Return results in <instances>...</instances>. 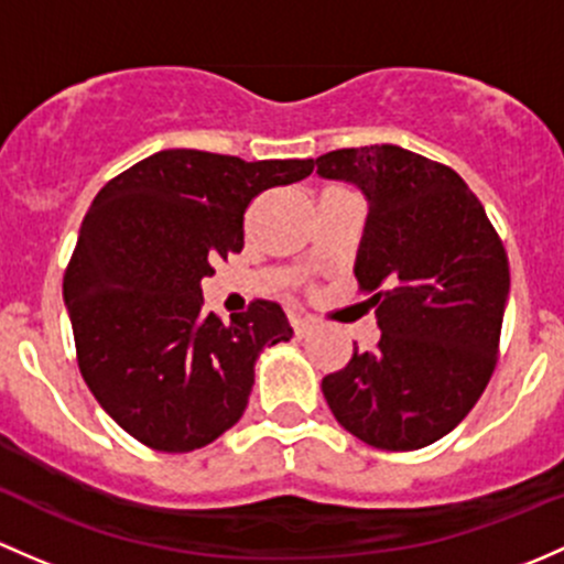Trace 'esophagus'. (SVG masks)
<instances>
[{
	"label": "esophagus",
	"instance_id": "1",
	"mask_svg": "<svg viewBox=\"0 0 564 564\" xmlns=\"http://www.w3.org/2000/svg\"><path fill=\"white\" fill-rule=\"evenodd\" d=\"M292 327L300 337H305L307 332L316 327V322H313V318H305V316H292Z\"/></svg>",
	"mask_w": 564,
	"mask_h": 564
}]
</instances>
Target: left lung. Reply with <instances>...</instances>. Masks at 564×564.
I'll return each mask as SVG.
<instances>
[{"label": "left lung", "mask_w": 564, "mask_h": 564, "mask_svg": "<svg viewBox=\"0 0 564 564\" xmlns=\"http://www.w3.org/2000/svg\"><path fill=\"white\" fill-rule=\"evenodd\" d=\"M316 173L367 199L357 275L376 351L322 381L329 411L383 452H416L470 413L497 365L511 272L484 205L446 164L400 145L340 148Z\"/></svg>", "instance_id": "1"}]
</instances>
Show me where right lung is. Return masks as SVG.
<instances>
[{
  "instance_id": "obj_1",
  "label": "right lung",
  "mask_w": 564,
  "mask_h": 564,
  "mask_svg": "<svg viewBox=\"0 0 564 564\" xmlns=\"http://www.w3.org/2000/svg\"><path fill=\"white\" fill-rule=\"evenodd\" d=\"M313 173V159L170 148L105 183L64 272L78 367L108 416L148 448L194 452L240 422L253 365L294 335L281 305L224 324L203 278L242 248L253 197Z\"/></svg>"
}]
</instances>
